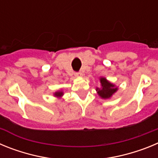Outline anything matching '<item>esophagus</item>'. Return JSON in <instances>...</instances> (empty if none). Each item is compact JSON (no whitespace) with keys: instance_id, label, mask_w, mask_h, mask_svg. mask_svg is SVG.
<instances>
[{"instance_id":"1","label":"esophagus","mask_w":158,"mask_h":158,"mask_svg":"<svg viewBox=\"0 0 158 158\" xmlns=\"http://www.w3.org/2000/svg\"><path fill=\"white\" fill-rule=\"evenodd\" d=\"M75 76H76V77H80V76H81V72H77V73H75Z\"/></svg>"}]
</instances>
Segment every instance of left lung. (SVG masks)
Here are the masks:
<instances>
[{
    "label": "left lung",
    "instance_id": "1",
    "mask_svg": "<svg viewBox=\"0 0 158 158\" xmlns=\"http://www.w3.org/2000/svg\"><path fill=\"white\" fill-rule=\"evenodd\" d=\"M100 84H101V89L97 88L96 91L102 98H109L112 96V94H114L117 91V88L115 87V85L110 83L109 81H107L105 78H100Z\"/></svg>",
    "mask_w": 158,
    "mask_h": 158
}]
</instances>
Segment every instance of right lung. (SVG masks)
I'll return each mask as SVG.
<instances>
[{"instance_id": "1", "label": "right lung", "mask_w": 158, "mask_h": 158, "mask_svg": "<svg viewBox=\"0 0 158 158\" xmlns=\"http://www.w3.org/2000/svg\"><path fill=\"white\" fill-rule=\"evenodd\" d=\"M54 95L56 96H62V95H63V93H62V92H57V93H55Z\"/></svg>"}]
</instances>
